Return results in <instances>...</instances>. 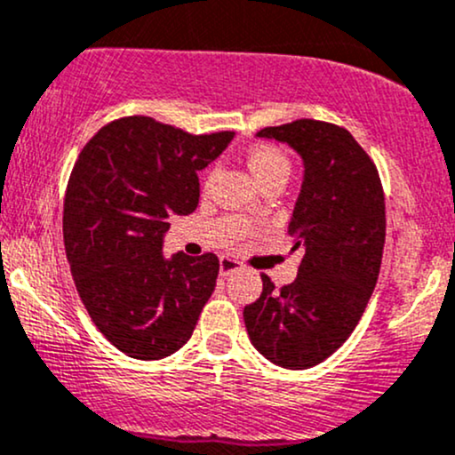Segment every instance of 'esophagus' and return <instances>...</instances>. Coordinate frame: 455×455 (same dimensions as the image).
Wrapping results in <instances>:
<instances>
[{
    "label": "esophagus",
    "instance_id": "1",
    "mask_svg": "<svg viewBox=\"0 0 455 455\" xmlns=\"http://www.w3.org/2000/svg\"><path fill=\"white\" fill-rule=\"evenodd\" d=\"M238 270H243V264L238 262V259L229 258V255H223V258L219 259V273H221L223 277H228V275L232 273H238Z\"/></svg>",
    "mask_w": 455,
    "mask_h": 455
}]
</instances>
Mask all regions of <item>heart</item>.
<instances>
[{"label":"heart","mask_w":455,"mask_h":455,"mask_svg":"<svg viewBox=\"0 0 455 455\" xmlns=\"http://www.w3.org/2000/svg\"><path fill=\"white\" fill-rule=\"evenodd\" d=\"M247 165L258 182L268 180L273 176H288L290 159L279 146L255 144L247 152Z\"/></svg>","instance_id":"obj_1"}]
</instances>
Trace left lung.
I'll return each mask as SVG.
<instances>
[{"label": "left lung", "instance_id": "1", "mask_svg": "<svg viewBox=\"0 0 455 455\" xmlns=\"http://www.w3.org/2000/svg\"><path fill=\"white\" fill-rule=\"evenodd\" d=\"M258 137L285 141L305 163L288 234L303 249L299 277L262 294L243 311L259 355L288 370L323 363L350 338L380 273L385 191L374 161L355 137L320 120L267 126Z\"/></svg>", "mask_w": 455, "mask_h": 455}]
</instances>
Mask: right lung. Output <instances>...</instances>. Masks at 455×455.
<instances>
[{
  "mask_svg": "<svg viewBox=\"0 0 455 455\" xmlns=\"http://www.w3.org/2000/svg\"><path fill=\"white\" fill-rule=\"evenodd\" d=\"M232 131L191 132L148 116L109 122L84 146L64 197V247L92 323L132 359L170 356L193 335L219 258H163L172 214L200 202L197 172Z\"/></svg>",
  "mask_w": 455,
  "mask_h": 455,
  "instance_id": "right-lung-1",
  "label": "right lung"
}]
</instances>
